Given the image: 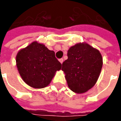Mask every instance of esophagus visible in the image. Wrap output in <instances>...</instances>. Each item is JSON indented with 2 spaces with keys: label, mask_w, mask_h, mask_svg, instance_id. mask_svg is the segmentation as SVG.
<instances>
[{
  "label": "esophagus",
  "mask_w": 121,
  "mask_h": 121,
  "mask_svg": "<svg viewBox=\"0 0 121 121\" xmlns=\"http://www.w3.org/2000/svg\"><path fill=\"white\" fill-rule=\"evenodd\" d=\"M59 61H60V63L62 64L63 63V61H64V60H63V58H60L59 59Z\"/></svg>",
  "instance_id": "34e87169"
}]
</instances>
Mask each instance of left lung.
Here are the masks:
<instances>
[{
    "instance_id": "1",
    "label": "left lung",
    "mask_w": 121,
    "mask_h": 121,
    "mask_svg": "<svg viewBox=\"0 0 121 121\" xmlns=\"http://www.w3.org/2000/svg\"><path fill=\"white\" fill-rule=\"evenodd\" d=\"M67 56L62 64V70L68 86L75 93H84L95 85L100 76L102 55L89 44L80 43L69 48Z\"/></svg>"
}]
</instances>
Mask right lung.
<instances>
[{
	"mask_svg": "<svg viewBox=\"0 0 121 121\" xmlns=\"http://www.w3.org/2000/svg\"><path fill=\"white\" fill-rule=\"evenodd\" d=\"M17 67L23 80L34 88H43L50 83L61 63L53 50L34 42L21 50L16 56Z\"/></svg>",
	"mask_w": 121,
	"mask_h": 121,
	"instance_id": "1",
	"label": "right lung"
}]
</instances>
